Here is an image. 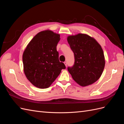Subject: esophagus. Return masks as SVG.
Segmentation results:
<instances>
[{"mask_svg":"<svg viewBox=\"0 0 124 124\" xmlns=\"http://www.w3.org/2000/svg\"><path fill=\"white\" fill-rule=\"evenodd\" d=\"M64 64H65V66L67 67V62H64Z\"/></svg>","mask_w":124,"mask_h":124,"instance_id":"1","label":"esophagus"}]
</instances>
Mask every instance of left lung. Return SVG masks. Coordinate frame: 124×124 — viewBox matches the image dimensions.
I'll list each match as a JSON object with an SVG mask.
<instances>
[{"mask_svg": "<svg viewBox=\"0 0 124 124\" xmlns=\"http://www.w3.org/2000/svg\"><path fill=\"white\" fill-rule=\"evenodd\" d=\"M67 41L74 55V65L68 68L73 79L82 87L94 83L105 66L101 46L95 38L84 33L68 36Z\"/></svg>", "mask_w": 124, "mask_h": 124, "instance_id": "1", "label": "left lung"}]
</instances>
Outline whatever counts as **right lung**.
<instances>
[{"mask_svg":"<svg viewBox=\"0 0 124 124\" xmlns=\"http://www.w3.org/2000/svg\"><path fill=\"white\" fill-rule=\"evenodd\" d=\"M60 35L47 29L38 32L23 54L24 72L28 80L39 88L49 87L66 68L60 62L56 46Z\"/></svg>","mask_w":124,"mask_h":124,"instance_id":"right-lung-1","label":"right lung"}]
</instances>
